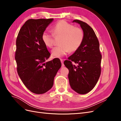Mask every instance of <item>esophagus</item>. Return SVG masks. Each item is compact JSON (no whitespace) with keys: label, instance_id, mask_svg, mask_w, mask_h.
<instances>
[{"label":"esophagus","instance_id":"obj_1","mask_svg":"<svg viewBox=\"0 0 121 121\" xmlns=\"http://www.w3.org/2000/svg\"><path fill=\"white\" fill-rule=\"evenodd\" d=\"M60 61H61V67H63L65 66V65L64 64V60H60Z\"/></svg>","mask_w":121,"mask_h":121}]
</instances>
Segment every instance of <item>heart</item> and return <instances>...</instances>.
<instances>
[{
  "label": "heart",
  "mask_w": 121,
  "mask_h": 121,
  "mask_svg": "<svg viewBox=\"0 0 121 121\" xmlns=\"http://www.w3.org/2000/svg\"><path fill=\"white\" fill-rule=\"evenodd\" d=\"M52 33L45 31L41 36L43 43L46 47L52 48L54 44L55 36H62L60 45L52 50V56L56 57H62L70 51L74 52L81 45L84 38V33L81 28L76 27L74 25L65 20L58 22L53 26Z\"/></svg>",
  "instance_id": "1"
}]
</instances>
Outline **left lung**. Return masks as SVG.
I'll return each mask as SVG.
<instances>
[{
    "mask_svg": "<svg viewBox=\"0 0 121 121\" xmlns=\"http://www.w3.org/2000/svg\"><path fill=\"white\" fill-rule=\"evenodd\" d=\"M73 22L80 25L84 33L81 45L74 54L64 61L69 71L68 78L72 88L79 94H84L93 89L101 74L102 56L99 43L94 31L83 21L75 20ZM72 62L77 63V66Z\"/></svg>",
    "mask_w": 121,
    "mask_h": 121,
    "instance_id": "left-lung-1",
    "label": "left lung"
}]
</instances>
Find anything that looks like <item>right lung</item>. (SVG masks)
<instances>
[{
	"label": "right lung",
	"instance_id": "right-lung-1",
	"mask_svg": "<svg viewBox=\"0 0 121 121\" xmlns=\"http://www.w3.org/2000/svg\"><path fill=\"white\" fill-rule=\"evenodd\" d=\"M53 19H29L21 28L16 40L17 72L25 86L35 94L52 88L54 77L61 66L59 58L46 62L50 54L41 36Z\"/></svg>",
	"mask_w": 121,
	"mask_h": 121
}]
</instances>
